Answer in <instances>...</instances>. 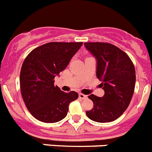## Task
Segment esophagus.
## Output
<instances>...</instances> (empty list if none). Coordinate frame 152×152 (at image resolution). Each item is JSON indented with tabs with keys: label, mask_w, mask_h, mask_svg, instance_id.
I'll list each match as a JSON object with an SVG mask.
<instances>
[{
	"label": "esophagus",
	"mask_w": 152,
	"mask_h": 152,
	"mask_svg": "<svg viewBox=\"0 0 152 152\" xmlns=\"http://www.w3.org/2000/svg\"><path fill=\"white\" fill-rule=\"evenodd\" d=\"M79 97H80V99H87V98H88V96L85 94H81V93H80V94H79Z\"/></svg>",
	"instance_id": "esophagus-1"
}]
</instances>
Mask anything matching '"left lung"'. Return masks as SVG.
Instances as JSON below:
<instances>
[{
	"mask_svg": "<svg viewBox=\"0 0 152 152\" xmlns=\"http://www.w3.org/2000/svg\"><path fill=\"white\" fill-rule=\"evenodd\" d=\"M86 49L97 61L96 77L104 90L102 97L91 94L92 110L88 118L97 123L116 120L126 111L133 95L135 85L134 64L126 52L107 42H85Z\"/></svg>",
	"mask_w": 152,
	"mask_h": 152,
	"instance_id": "1",
	"label": "left lung"
}]
</instances>
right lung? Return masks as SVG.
<instances>
[{
	"mask_svg": "<svg viewBox=\"0 0 152 152\" xmlns=\"http://www.w3.org/2000/svg\"><path fill=\"white\" fill-rule=\"evenodd\" d=\"M83 42H52L31 51L20 70V90L26 108L33 116L47 123L66 116L70 103L78 97L75 91L64 93L54 85Z\"/></svg>",
	"mask_w": 152,
	"mask_h": 152,
	"instance_id": "1",
	"label": "right lung"
}]
</instances>
